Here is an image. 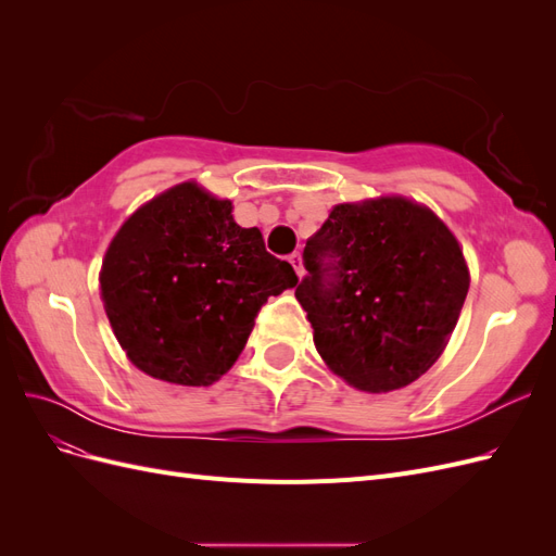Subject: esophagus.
<instances>
[{"label": "esophagus", "instance_id": "34e87169", "mask_svg": "<svg viewBox=\"0 0 556 556\" xmlns=\"http://www.w3.org/2000/svg\"><path fill=\"white\" fill-rule=\"evenodd\" d=\"M290 262H292V266H294V271H296V276H299V278L306 274L304 260H301V252H292V255H290Z\"/></svg>", "mask_w": 556, "mask_h": 556}]
</instances>
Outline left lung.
I'll return each mask as SVG.
<instances>
[{
    "label": "left lung",
    "instance_id": "obj_1",
    "mask_svg": "<svg viewBox=\"0 0 556 556\" xmlns=\"http://www.w3.org/2000/svg\"><path fill=\"white\" fill-rule=\"evenodd\" d=\"M296 288L313 341L336 376L390 392L441 357L468 292L452 231L401 197L341 204L304 248Z\"/></svg>",
    "mask_w": 556,
    "mask_h": 556
}]
</instances>
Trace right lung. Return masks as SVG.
I'll list each match as a JSON object with an SVG mask.
<instances>
[{
    "label": "right lung",
    "mask_w": 556,
    "mask_h": 556,
    "mask_svg": "<svg viewBox=\"0 0 556 556\" xmlns=\"http://www.w3.org/2000/svg\"><path fill=\"white\" fill-rule=\"evenodd\" d=\"M231 201L182 182L148 201L111 241L104 308L131 364L176 384H211L239 359L268 296L296 285Z\"/></svg>",
    "instance_id": "add662e5"
}]
</instances>
